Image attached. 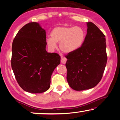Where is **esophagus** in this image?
Listing matches in <instances>:
<instances>
[{"instance_id":"esophagus-1","label":"esophagus","mask_w":120,"mask_h":120,"mask_svg":"<svg viewBox=\"0 0 120 120\" xmlns=\"http://www.w3.org/2000/svg\"><path fill=\"white\" fill-rule=\"evenodd\" d=\"M66 62V58L64 57H61V63L63 64H65Z\"/></svg>"}]
</instances>
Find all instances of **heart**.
<instances>
[{
	"label": "heart",
	"instance_id": "obj_1",
	"mask_svg": "<svg viewBox=\"0 0 120 120\" xmlns=\"http://www.w3.org/2000/svg\"><path fill=\"white\" fill-rule=\"evenodd\" d=\"M85 32L79 26H59L52 29L51 37L47 38L46 42L48 48L54 50L60 43V50L66 54H70L80 49L85 39Z\"/></svg>",
	"mask_w": 120,
	"mask_h": 120
}]
</instances>
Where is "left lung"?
<instances>
[{
    "mask_svg": "<svg viewBox=\"0 0 120 120\" xmlns=\"http://www.w3.org/2000/svg\"><path fill=\"white\" fill-rule=\"evenodd\" d=\"M87 34L82 47L65 56L66 79L75 91L88 90L97 85L107 60L105 35L91 22H87Z\"/></svg>",
    "mask_w": 120,
    "mask_h": 120,
    "instance_id": "8db88e82",
    "label": "left lung"
}]
</instances>
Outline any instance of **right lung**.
Instances as JSON below:
<instances>
[{
  "instance_id": "add662e5",
  "label": "right lung",
  "mask_w": 120,
  "mask_h": 120,
  "mask_svg": "<svg viewBox=\"0 0 120 120\" xmlns=\"http://www.w3.org/2000/svg\"><path fill=\"white\" fill-rule=\"evenodd\" d=\"M46 45L45 30L34 22L22 27L13 41L12 69L18 84L29 93L47 91L51 75L60 64V55L48 52Z\"/></svg>"
}]
</instances>
